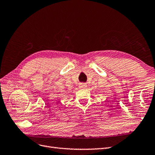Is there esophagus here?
<instances>
[{"instance_id":"esophagus-1","label":"esophagus","mask_w":155,"mask_h":155,"mask_svg":"<svg viewBox=\"0 0 155 155\" xmlns=\"http://www.w3.org/2000/svg\"><path fill=\"white\" fill-rule=\"evenodd\" d=\"M79 87L80 88H85L87 87V85H86L85 83H81L79 85Z\"/></svg>"}]
</instances>
